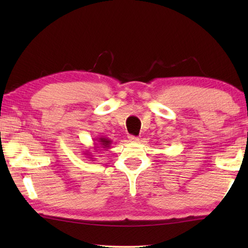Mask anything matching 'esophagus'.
<instances>
[{"instance_id": "34e87169", "label": "esophagus", "mask_w": 248, "mask_h": 248, "mask_svg": "<svg viewBox=\"0 0 248 248\" xmlns=\"http://www.w3.org/2000/svg\"><path fill=\"white\" fill-rule=\"evenodd\" d=\"M129 142H138L139 141V138L134 137V136H129Z\"/></svg>"}]
</instances>
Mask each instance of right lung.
Segmentation results:
<instances>
[{
  "instance_id": "1",
  "label": "right lung",
  "mask_w": 248,
  "mask_h": 248,
  "mask_svg": "<svg viewBox=\"0 0 248 248\" xmlns=\"http://www.w3.org/2000/svg\"><path fill=\"white\" fill-rule=\"evenodd\" d=\"M94 141H97L94 143V149H98V148H103L104 151H107L109 148H110V144H111V140L108 139V138H104V137H100L98 139H95ZM96 151H99V150H96ZM84 155H86V156H89V158L94 159L93 156H92V153L91 152H85Z\"/></svg>"
}]
</instances>
